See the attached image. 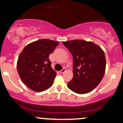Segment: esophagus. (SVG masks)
Segmentation results:
<instances>
[{
    "label": "esophagus",
    "mask_w": 123,
    "mask_h": 123,
    "mask_svg": "<svg viewBox=\"0 0 123 123\" xmlns=\"http://www.w3.org/2000/svg\"><path fill=\"white\" fill-rule=\"evenodd\" d=\"M65 72H66V69H65V68H63V70H62L60 71V73L61 74H63V73H65Z\"/></svg>",
    "instance_id": "34e87169"
}]
</instances>
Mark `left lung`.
<instances>
[{"instance_id":"8db88e82","label":"left lung","mask_w":123,"mask_h":123,"mask_svg":"<svg viewBox=\"0 0 123 123\" xmlns=\"http://www.w3.org/2000/svg\"><path fill=\"white\" fill-rule=\"evenodd\" d=\"M73 60V77L67 87L78 94L92 92L98 85L105 70V55L98 45L92 42L75 40L63 42Z\"/></svg>"}]
</instances>
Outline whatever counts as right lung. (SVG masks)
Returning <instances> with one entry per match:
<instances>
[{
  "mask_svg": "<svg viewBox=\"0 0 123 123\" xmlns=\"http://www.w3.org/2000/svg\"><path fill=\"white\" fill-rule=\"evenodd\" d=\"M59 43L41 39L27 44L20 54L18 73L23 83L32 90L43 92L52 86L56 72L51 68L49 56Z\"/></svg>",
  "mask_w": 123,
  "mask_h": 123,
  "instance_id": "obj_1",
  "label": "right lung"
}]
</instances>
